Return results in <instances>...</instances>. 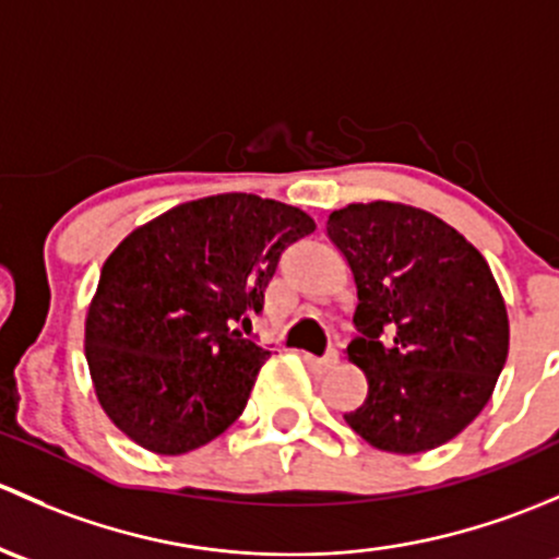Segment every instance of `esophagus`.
<instances>
[{"instance_id": "obj_1", "label": "esophagus", "mask_w": 559, "mask_h": 559, "mask_svg": "<svg viewBox=\"0 0 559 559\" xmlns=\"http://www.w3.org/2000/svg\"><path fill=\"white\" fill-rule=\"evenodd\" d=\"M304 360H307V364L312 366V368H331V366H336L338 355H336V349H328V353L322 355V358H318V355L304 353Z\"/></svg>"}]
</instances>
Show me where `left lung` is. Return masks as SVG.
<instances>
[{
  "mask_svg": "<svg viewBox=\"0 0 559 559\" xmlns=\"http://www.w3.org/2000/svg\"><path fill=\"white\" fill-rule=\"evenodd\" d=\"M325 234L358 287L347 355L368 382L344 419L384 452L447 444L490 401L509 355L490 266L444 221L390 201L331 212Z\"/></svg>",
  "mask_w": 559,
  "mask_h": 559,
  "instance_id": "1",
  "label": "left lung"
}]
</instances>
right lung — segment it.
I'll return each instance as SVG.
<instances>
[{"label":"right lung","mask_w":559,"mask_h":559,"mask_svg":"<svg viewBox=\"0 0 559 559\" xmlns=\"http://www.w3.org/2000/svg\"><path fill=\"white\" fill-rule=\"evenodd\" d=\"M314 221L252 193L188 201L136 228L102 266L85 358L107 417L145 450L210 444L245 412L269 349L241 338L282 252Z\"/></svg>","instance_id":"add662e5"}]
</instances>
